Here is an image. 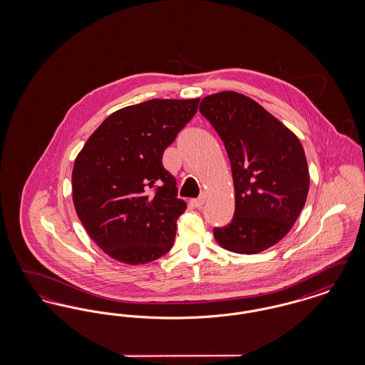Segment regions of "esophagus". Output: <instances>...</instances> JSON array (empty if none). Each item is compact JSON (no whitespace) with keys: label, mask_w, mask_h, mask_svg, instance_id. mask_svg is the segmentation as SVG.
<instances>
[{"label":"esophagus","mask_w":365,"mask_h":365,"mask_svg":"<svg viewBox=\"0 0 365 365\" xmlns=\"http://www.w3.org/2000/svg\"><path fill=\"white\" fill-rule=\"evenodd\" d=\"M204 202H205V195H201V197H198V198L191 200V204H192V207H195V208H201V207L204 205Z\"/></svg>","instance_id":"34e87169"}]
</instances>
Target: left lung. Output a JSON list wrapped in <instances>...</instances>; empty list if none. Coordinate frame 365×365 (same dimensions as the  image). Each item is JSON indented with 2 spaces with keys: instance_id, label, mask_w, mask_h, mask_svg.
Instances as JSON below:
<instances>
[{
  "instance_id": "obj_1",
  "label": "left lung",
  "mask_w": 365,
  "mask_h": 365,
  "mask_svg": "<svg viewBox=\"0 0 365 365\" xmlns=\"http://www.w3.org/2000/svg\"><path fill=\"white\" fill-rule=\"evenodd\" d=\"M200 112L225 142L235 189L232 220L215 227L213 235L230 252L260 253L292 230L305 205L304 148L286 125L240 93L208 96Z\"/></svg>"
}]
</instances>
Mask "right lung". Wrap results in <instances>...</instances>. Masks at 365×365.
<instances>
[{
	"label": "right lung",
	"mask_w": 365,
	"mask_h": 365,
	"mask_svg": "<svg viewBox=\"0 0 365 365\" xmlns=\"http://www.w3.org/2000/svg\"><path fill=\"white\" fill-rule=\"evenodd\" d=\"M200 98L149 100L112 113L87 139L72 170V200L90 238L137 265L168 253L186 202L163 165Z\"/></svg>",
	"instance_id": "obj_1"
}]
</instances>
